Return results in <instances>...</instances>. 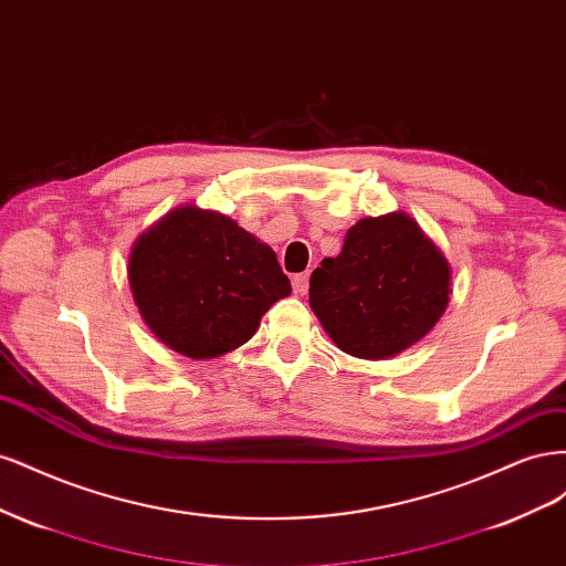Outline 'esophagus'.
<instances>
[{
	"mask_svg": "<svg viewBox=\"0 0 566 566\" xmlns=\"http://www.w3.org/2000/svg\"><path fill=\"white\" fill-rule=\"evenodd\" d=\"M293 287L297 295H306V290H310V273H297L293 279Z\"/></svg>",
	"mask_w": 566,
	"mask_h": 566,
	"instance_id": "esophagus-1",
	"label": "esophagus"
}]
</instances>
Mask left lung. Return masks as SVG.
I'll use <instances>...</instances> for the list:
<instances>
[{"mask_svg": "<svg viewBox=\"0 0 566 566\" xmlns=\"http://www.w3.org/2000/svg\"><path fill=\"white\" fill-rule=\"evenodd\" d=\"M451 264L413 217H366L347 231L337 256L310 279V304L335 345L382 361L413 347L451 300Z\"/></svg>", "mask_w": 566, "mask_h": 566, "instance_id": "1", "label": "left lung"}]
</instances>
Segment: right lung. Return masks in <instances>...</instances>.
Returning <instances> with one entry per match:
<instances>
[{
    "label": "right lung",
    "mask_w": 566,
    "mask_h": 566,
    "mask_svg": "<svg viewBox=\"0 0 566 566\" xmlns=\"http://www.w3.org/2000/svg\"><path fill=\"white\" fill-rule=\"evenodd\" d=\"M127 279L148 331L188 358L245 345L271 304L293 293L276 252L198 205H179L136 238Z\"/></svg>",
    "instance_id": "right-lung-1"
}]
</instances>
